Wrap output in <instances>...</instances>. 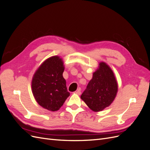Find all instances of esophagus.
<instances>
[{
    "label": "esophagus",
    "instance_id": "esophagus-1",
    "mask_svg": "<svg viewBox=\"0 0 150 150\" xmlns=\"http://www.w3.org/2000/svg\"><path fill=\"white\" fill-rule=\"evenodd\" d=\"M74 93H75V94H76L80 95V94H81V90H80L79 89H78V90L76 91H75V92H74Z\"/></svg>",
    "mask_w": 150,
    "mask_h": 150
}]
</instances>
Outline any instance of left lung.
Here are the masks:
<instances>
[{
    "instance_id": "left-lung-1",
    "label": "left lung",
    "mask_w": 150,
    "mask_h": 150,
    "mask_svg": "<svg viewBox=\"0 0 150 150\" xmlns=\"http://www.w3.org/2000/svg\"><path fill=\"white\" fill-rule=\"evenodd\" d=\"M117 87L112 69L106 63L101 62L81 98L93 111H101L114 101Z\"/></svg>"
}]
</instances>
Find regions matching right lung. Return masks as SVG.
<instances>
[{"mask_svg":"<svg viewBox=\"0 0 150 150\" xmlns=\"http://www.w3.org/2000/svg\"><path fill=\"white\" fill-rule=\"evenodd\" d=\"M63 61L59 56L49 57L42 63L32 80V91L40 106L51 111L60 109L69 96L63 78Z\"/></svg>","mask_w":150,"mask_h":150,"instance_id":"1","label":"right lung"}]
</instances>
